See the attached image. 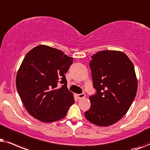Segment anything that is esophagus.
<instances>
[{
	"mask_svg": "<svg viewBox=\"0 0 150 150\" xmlns=\"http://www.w3.org/2000/svg\"><path fill=\"white\" fill-rule=\"evenodd\" d=\"M77 98H78V99H83L86 97V95L84 93L78 94V95H77Z\"/></svg>",
	"mask_w": 150,
	"mask_h": 150,
	"instance_id": "1",
	"label": "esophagus"
}]
</instances>
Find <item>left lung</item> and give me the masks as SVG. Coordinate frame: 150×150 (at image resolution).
I'll return each mask as SVG.
<instances>
[{
    "label": "left lung",
    "instance_id": "1",
    "mask_svg": "<svg viewBox=\"0 0 150 150\" xmlns=\"http://www.w3.org/2000/svg\"><path fill=\"white\" fill-rule=\"evenodd\" d=\"M90 62L95 95L90 96L91 108L84 115L98 126H109L128 111L136 97L138 82L134 67L124 53L101 51Z\"/></svg>",
    "mask_w": 150,
    "mask_h": 150
}]
</instances>
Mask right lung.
I'll list each match as a JSON object with an SVG mask.
<instances>
[{
    "label": "right lung",
    "instance_id": "obj_1",
    "mask_svg": "<svg viewBox=\"0 0 150 150\" xmlns=\"http://www.w3.org/2000/svg\"><path fill=\"white\" fill-rule=\"evenodd\" d=\"M73 60L60 50L42 45L25 55L16 83L26 110L35 119L51 123L67 115L75 102L64 75ZM59 83L63 85L58 88Z\"/></svg>",
    "mask_w": 150,
    "mask_h": 150
}]
</instances>
